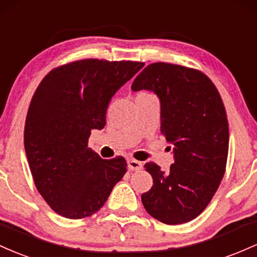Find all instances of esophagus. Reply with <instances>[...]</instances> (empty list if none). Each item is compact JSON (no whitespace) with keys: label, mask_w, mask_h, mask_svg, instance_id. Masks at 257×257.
<instances>
[{"label":"esophagus","mask_w":257,"mask_h":257,"mask_svg":"<svg viewBox=\"0 0 257 257\" xmlns=\"http://www.w3.org/2000/svg\"><path fill=\"white\" fill-rule=\"evenodd\" d=\"M127 167L132 171H137V170L142 169V163L135 159H128L127 160Z\"/></svg>","instance_id":"esophagus-1"}]
</instances>
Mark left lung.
<instances>
[{"label":"left lung","instance_id":"1","mask_svg":"<svg viewBox=\"0 0 257 257\" xmlns=\"http://www.w3.org/2000/svg\"><path fill=\"white\" fill-rule=\"evenodd\" d=\"M131 88L157 94L161 134L174 146L167 172L154 163L144 165L153 177V187L141 197L144 209L166 224L194 220L226 171L229 134L220 93L201 71L170 63L149 64Z\"/></svg>","mask_w":257,"mask_h":257}]
</instances>
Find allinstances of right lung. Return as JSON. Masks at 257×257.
Segmentation results:
<instances>
[{"instance_id": "obj_1", "label": "right lung", "mask_w": 257, "mask_h": 257, "mask_svg": "<svg viewBox=\"0 0 257 257\" xmlns=\"http://www.w3.org/2000/svg\"><path fill=\"white\" fill-rule=\"evenodd\" d=\"M144 63L82 59L50 71L29 106L24 147L34 182L46 203L77 220L100 209L126 174V160H103L88 148L92 130L105 126L111 97Z\"/></svg>"}]
</instances>
